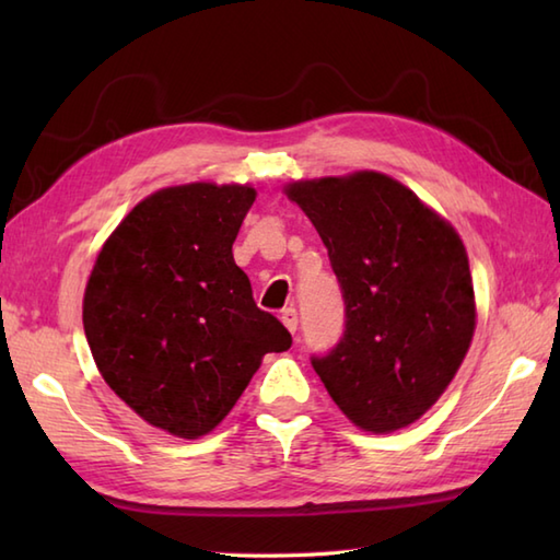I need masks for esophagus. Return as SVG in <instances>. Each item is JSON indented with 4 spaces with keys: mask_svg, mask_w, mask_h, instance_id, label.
<instances>
[{
    "mask_svg": "<svg viewBox=\"0 0 560 560\" xmlns=\"http://www.w3.org/2000/svg\"><path fill=\"white\" fill-rule=\"evenodd\" d=\"M281 323L291 331V335H295V329H299V313H295V307H287V311H281Z\"/></svg>",
    "mask_w": 560,
    "mask_h": 560,
    "instance_id": "1",
    "label": "esophagus"
}]
</instances>
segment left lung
Returning a JSON list of instances; mask_svg holds the SVG:
<instances>
[{
	"instance_id": "1",
	"label": "left lung",
	"mask_w": 560,
	"mask_h": 560,
	"mask_svg": "<svg viewBox=\"0 0 560 560\" xmlns=\"http://www.w3.org/2000/svg\"><path fill=\"white\" fill-rule=\"evenodd\" d=\"M327 247L347 329L313 355L329 397L363 431L392 433L433 407L477 327L457 231L389 175L361 171L287 185Z\"/></svg>"
}]
</instances>
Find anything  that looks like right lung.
I'll use <instances>...</instances> for the list:
<instances>
[{
  "label": "right lung",
  "mask_w": 560,
  "mask_h": 560,
  "mask_svg": "<svg viewBox=\"0 0 560 560\" xmlns=\"http://www.w3.org/2000/svg\"><path fill=\"white\" fill-rule=\"evenodd\" d=\"M249 185L165 187L101 247L83 293V331L110 389L147 423L195 440L241 399L265 353L291 347L259 311L233 241Z\"/></svg>",
  "instance_id": "add662e5"
}]
</instances>
